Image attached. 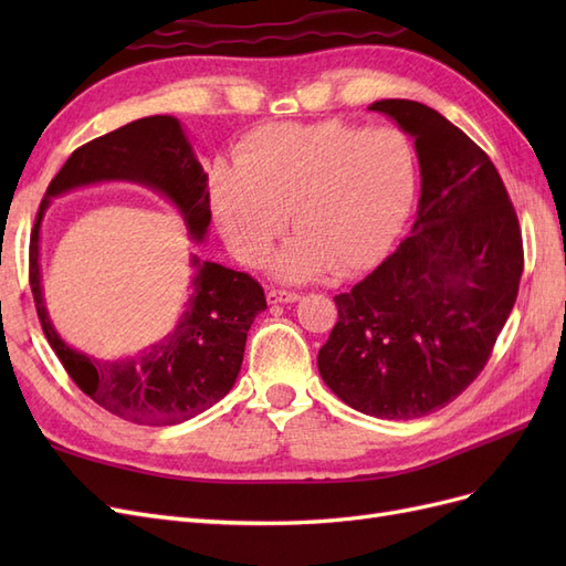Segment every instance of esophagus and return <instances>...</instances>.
<instances>
[{"label":"esophagus","mask_w":566,"mask_h":566,"mask_svg":"<svg viewBox=\"0 0 566 566\" xmlns=\"http://www.w3.org/2000/svg\"><path fill=\"white\" fill-rule=\"evenodd\" d=\"M302 295L300 293H290V290H269L266 293V302L269 304H290V302H297Z\"/></svg>","instance_id":"obj_1"}]
</instances>
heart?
<instances>
[{
    "instance_id": "b5f03b06",
    "label": "heart",
    "mask_w": 566,
    "mask_h": 566,
    "mask_svg": "<svg viewBox=\"0 0 566 566\" xmlns=\"http://www.w3.org/2000/svg\"><path fill=\"white\" fill-rule=\"evenodd\" d=\"M418 188V158L397 127L342 119L271 123L245 134L235 167L217 163L208 191L229 250L262 266L287 227L300 231L276 260L283 281L368 269L397 241Z\"/></svg>"
}]
</instances>
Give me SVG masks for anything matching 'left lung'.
Listing matches in <instances>:
<instances>
[{
  "label": "left lung",
  "mask_w": 566,
  "mask_h": 566,
  "mask_svg": "<svg viewBox=\"0 0 566 566\" xmlns=\"http://www.w3.org/2000/svg\"><path fill=\"white\" fill-rule=\"evenodd\" d=\"M416 139L420 202L410 235L349 293L318 352L333 394L366 416L413 420L484 370L515 306L522 231L486 153L434 108L375 101Z\"/></svg>",
  "instance_id": "obj_1"
}]
</instances>
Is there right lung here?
Listing matches in <instances>:
<instances>
[{
	"label": "right lung",
	"mask_w": 566,
	"mask_h": 566,
	"mask_svg": "<svg viewBox=\"0 0 566 566\" xmlns=\"http://www.w3.org/2000/svg\"><path fill=\"white\" fill-rule=\"evenodd\" d=\"M101 181H134L165 196L181 212L191 241L210 227L208 175L172 115L134 119L80 146L51 179L30 233V287L51 349L73 382L108 413L150 427L179 424L224 399L241 373L248 331L266 310L262 285L243 271L191 254L193 281L184 314L156 345L136 356L94 358L65 345L42 295L40 229L51 198Z\"/></svg>",
	"instance_id": "obj_1"
}]
</instances>
